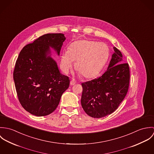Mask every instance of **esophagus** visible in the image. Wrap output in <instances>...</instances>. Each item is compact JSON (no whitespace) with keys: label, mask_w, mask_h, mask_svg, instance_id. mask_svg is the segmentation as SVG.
<instances>
[{"label":"esophagus","mask_w":154,"mask_h":154,"mask_svg":"<svg viewBox=\"0 0 154 154\" xmlns=\"http://www.w3.org/2000/svg\"><path fill=\"white\" fill-rule=\"evenodd\" d=\"M75 83H76L74 79H72V80H71V81L70 82V85L72 86V85H74L75 84Z\"/></svg>","instance_id":"obj_1"}]
</instances>
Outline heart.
I'll use <instances>...</instances> for the list:
<instances>
[{
	"label": "heart",
	"mask_w": 154,
	"mask_h": 154,
	"mask_svg": "<svg viewBox=\"0 0 154 154\" xmlns=\"http://www.w3.org/2000/svg\"><path fill=\"white\" fill-rule=\"evenodd\" d=\"M109 47L104 43L89 40H79L70 44L62 52L60 66L65 73H69L74 67L85 78L98 74L109 57Z\"/></svg>",
	"instance_id": "1"
}]
</instances>
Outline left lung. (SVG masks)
Instances as JSON below:
<instances>
[{"label": "left lung", "mask_w": 154, "mask_h": 154, "mask_svg": "<svg viewBox=\"0 0 154 154\" xmlns=\"http://www.w3.org/2000/svg\"><path fill=\"white\" fill-rule=\"evenodd\" d=\"M107 70L100 77L82 84L81 105L88 116L101 118L113 112L128 91L130 70L120 51L113 47Z\"/></svg>", "instance_id": "obj_1"}]
</instances>
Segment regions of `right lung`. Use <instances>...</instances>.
<instances>
[{
	"label": "right lung",
	"mask_w": 154,
	"mask_h": 154,
	"mask_svg": "<svg viewBox=\"0 0 154 154\" xmlns=\"http://www.w3.org/2000/svg\"><path fill=\"white\" fill-rule=\"evenodd\" d=\"M63 34H47L22 48L17 60L14 80L22 107L36 116L53 112L69 88V77L62 75L51 57L50 48L59 56Z\"/></svg>",
	"instance_id": "right-lung-1"
}]
</instances>
